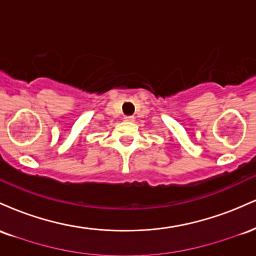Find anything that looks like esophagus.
Instances as JSON below:
<instances>
[{
  "label": "esophagus",
  "mask_w": 256,
  "mask_h": 256,
  "mask_svg": "<svg viewBox=\"0 0 256 256\" xmlns=\"http://www.w3.org/2000/svg\"><path fill=\"white\" fill-rule=\"evenodd\" d=\"M124 120H125V122H134V116H125Z\"/></svg>",
  "instance_id": "34e87169"
}]
</instances>
